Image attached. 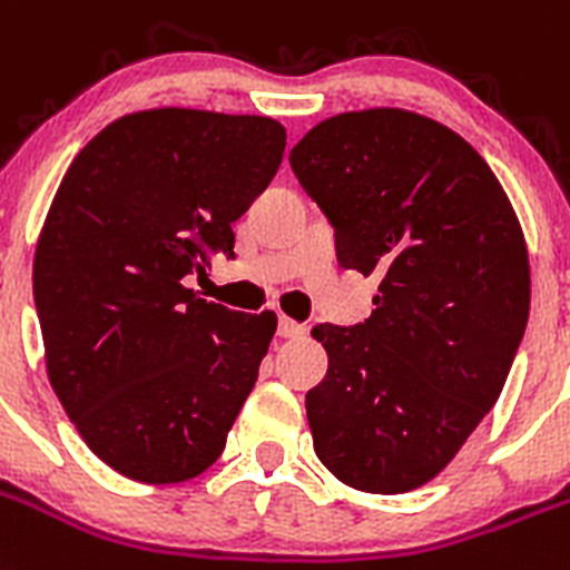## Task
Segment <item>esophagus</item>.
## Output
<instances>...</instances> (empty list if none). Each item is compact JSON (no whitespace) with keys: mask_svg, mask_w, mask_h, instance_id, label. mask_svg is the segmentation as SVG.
Returning <instances> with one entry per match:
<instances>
[{"mask_svg":"<svg viewBox=\"0 0 570 570\" xmlns=\"http://www.w3.org/2000/svg\"><path fill=\"white\" fill-rule=\"evenodd\" d=\"M304 333H306L304 324H298V321H292V318H286V315H281V321H278L281 338H301Z\"/></svg>","mask_w":570,"mask_h":570,"instance_id":"34e87169","label":"esophagus"}]
</instances>
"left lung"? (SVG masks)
<instances>
[{
    "instance_id": "1",
    "label": "left lung",
    "mask_w": 570,
    "mask_h": 570,
    "mask_svg": "<svg viewBox=\"0 0 570 570\" xmlns=\"http://www.w3.org/2000/svg\"><path fill=\"white\" fill-rule=\"evenodd\" d=\"M289 166L344 269L381 281L364 324H318L330 370L306 393L326 470L364 493L439 476L497 404L531 309L522 226L491 166L402 108L330 117Z\"/></svg>"
}]
</instances>
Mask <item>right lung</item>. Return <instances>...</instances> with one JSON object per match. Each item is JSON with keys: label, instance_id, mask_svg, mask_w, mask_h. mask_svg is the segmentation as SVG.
I'll return each instance as SVG.
<instances>
[{"label": "right lung", "instance_id": "add662e5", "mask_svg": "<svg viewBox=\"0 0 570 570\" xmlns=\"http://www.w3.org/2000/svg\"><path fill=\"white\" fill-rule=\"evenodd\" d=\"M286 148L272 117L151 108L106 126L68 166L33 255V301L57 399L88 448L148 484L195 479L224 453L275 313L183 286Z\"/></svg>", "mask_w": 570, "mask_h": 570}]
</instances>
